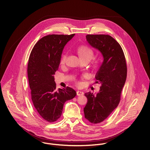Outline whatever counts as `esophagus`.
<instances>
[{
	"label": "esophagus",
	"instance_id": "obj_1",
	"mask_svg": "<svg viewBox=\"0 0 150 150\" xmlns=\"http://www.w3.org/2000/svg\"><path fill=\"white\" fill-rule=\"evenodd\" d=\"M79 93H81V92H80V91H78V92H77V94H79Z\"/></svg>",
	"mask_w": 150,
	"mask_h": 150
}]
</instances>
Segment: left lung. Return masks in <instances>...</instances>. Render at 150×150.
Wrapping results in <instances>:
<instances>
[{"mask_svg": "<svg viewBox=\"0 0 150 150\" xmlns=\"http://www.w3.org/2000/svg\"><path fill=\"white\" fill-rule=\"evenodd\" d=\"M69 35L51 34L41 38L34 46L28 63V78L35 108L46 120L53 122L61 116L65 103L76 91L65 83L57 86L54 75L59 68L63 49Z\"/></svg>", "mask_w": 150, "mask_h": 150, "instance_id": "obj_1", "label": "left lung"}]
</instances>
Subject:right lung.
Listing matches in <instances>:
<instances>
[{
  "mask_svg": "<svg viewBox=\"0 0 150 150\" xmlns=\"http://www.w3.org/2000/svg\"><path fill=\"white\" fill-rule=\"evenodd\" d=\"M90 45L98 51L103 62L97 72L95 83L97 90L85 94L87 103L83 108L85 117L91 123L103 122L117 108L125 85L127 67L123 50L109 35H87Z\"/></svg>",
  "mask_w": 150,
  "mask_h": 150,
  "instance_id": "add662e5",
  "label": "right lung"
}]
</instances>
